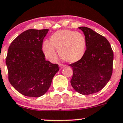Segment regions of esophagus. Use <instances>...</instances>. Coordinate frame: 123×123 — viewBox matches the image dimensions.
Returning <instances> with one entry per match:
<instances>
[{
  "mask_svg": "<svg viewBox=\"0 0 123 123\" xmlns=\"http://www.w3.org/2000/svg\"><path fill=\"white\" fill-rule=\"evenodd\" d=\"M59 67H60V69H62L63 67H64V65H63V64H60V65H59Z\"/></svg>",
  "mask_w": 123,
  "mask_h": 123,
  "instance_id": "1",
  "label": "esophagus"
}]
</instances>
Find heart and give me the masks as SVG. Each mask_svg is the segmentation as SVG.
Returning a JSON list of instances; mask_svg holds the SVG:
<instances>
[{"label": "heart", "instance_id": "1", "mask_svg": "<svg viewBox=\"0 0 123 123\" xmlns=\"http://www.w3.org/2000/svg\"><path fill=\"white\" fill-rule=\"evenodd\" d=\"M45 57L51 62L57 59L59 55L66 63L72 64L84 56L86 50L84 36L79 32L70 30H62L55 32L50 37V42L45 41L42 47Z\"/></svg>", "mask_w": 123, "mask_h": 123}]
</instances>
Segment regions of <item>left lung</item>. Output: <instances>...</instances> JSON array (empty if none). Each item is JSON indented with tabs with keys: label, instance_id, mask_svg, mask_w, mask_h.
Wrapping results in <instances>:
<instances>
[{
	"label": "left lung",
	"instance_id": "1",
	"mask_svg": "<svg viewBox=\"0 0 123 123\" xmlns=\"http://www.w3.org/2000/svg\"><path fill=\"white\" fill-rule=\"evenodd\" d=\"M86 41L84 56L69 65L73 69L71 84L82 95L96 93L105 87L112 74L113 53L107 39L91 28L79 27Z\"/></svg>",
	"mask_w": 123,
	"mask_h": 123
}]
</instances>
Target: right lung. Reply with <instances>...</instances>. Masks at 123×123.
<instances>
[{"mask_svg":"<svg viewBox=\"0 0 123 123\" xmlns=\"http://www.w3.org/2000/svg\"><path fill=\"white\" fill-rule=\"evenodd\" d=\"M48 32V29L27 30L8 48L6 63L9 81L25 96L37 98L44 95L59 70L57 64L45 60L42 50Z\"/></svg>","mask_w":123,"mask_h":123,"instance_id":"obj_1","label":"right lung"}]
</instances>
